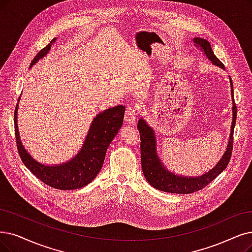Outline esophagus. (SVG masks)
I'll return each instance as SVG.
<instances>
[{
  "instance_id": "obj_1",
  "label": "esophagus",
  "mask_w": 252,
  "mask_h": 252,
  "mask_svg": "<svg viewBox=\"0 0 252 252\" xmlns=\"http://www.w3.org/2000/svg\"><path fill=\"white\" fill-rule=\"evenodd\" d=\"M136 115H137V109L134 106H129L126 109V113H125V117H124L125 122L129 124H133L135 122Z\"/></svg>"
}]
</instances>
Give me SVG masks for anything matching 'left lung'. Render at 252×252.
<instances>
[{
  "label": "left lung",
  "instance_id": "8db88e82",
  "mask_svg": "<svg viewBox=\"0 0 252 252\" xmlns=\"http://www.w3.org/2000/svg\"><path fill=\"white\" fill-rule=\"evenodd\" d=\"M192 41L194 45L198 47L206 55V57L212 62L213 65L224 69V65L221 63L219 61V59L214 55L213 49L211 48L210 42L208 40L196 37L192 39ZM229 85L231 101H233V121H231L228 143L224 154L218 161L217 164L203 176L187 177L174 174L170 172L169 169H167L157 153V145L154 129L152 127H150L146 122V120H144L143 118H140L138 120L137 129L140 136V160H142V167L145 178L151 186H153L158 190L164 191V192L179 194L192 193L206 187L226 168L230 159L231 151H233L234 128L237 118V107L234 100L233 82H231L230 77Z\"/></svg>",
  "mask_w": 252,
  "mask_h": 252
}]
</instances>
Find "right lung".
<instances>
[{
  "mask_svg": "<svg viewBox=\"0 0 252 252\" xmlns=\"http://www.w3.org/2000/svg\"><path fill=\"white\" fill-rule=\"evenodd\" d=\"M56 40L57 38L53 39L46 47L40 50L30 65V68L48 54ZM17 109L18 103L14 113V128L17 150L22 161L32 174L43 183L60 190L82 188L91 183L97 177L103 165L108 146L123 125L125 114V106L123 105L115 106L99 113L93 119L84 145L78 153L66 162L46 165L34 159L24 147L18 131Z\"/></svg>",
  "mask_w": 252,
  "mask_h": 252,
  "instance_id": "right-lung-1",
  "label": "right lung"
}]
</instances>
